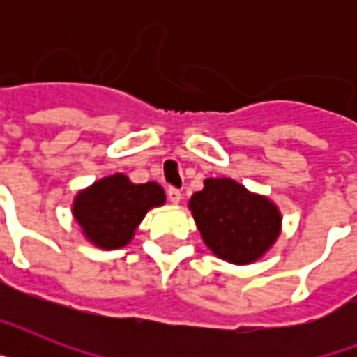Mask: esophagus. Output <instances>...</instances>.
Masks as SVG:
<instances>
[{"mask_svg":"<svg viewBox=\"0 0 357 357\" xmlns=\"http://www.w3.org/2000/svg\"><path fill=\"white\" fill-rule=\"evenodd\" d=\"M167 196L172 204H179V200H181V190L176 189V187H170V189L167 190Z\"/></svg>","mask_w":357,"mask_h":357,"instance_id":"obj_1","label":"esophagus"}]
</instances>
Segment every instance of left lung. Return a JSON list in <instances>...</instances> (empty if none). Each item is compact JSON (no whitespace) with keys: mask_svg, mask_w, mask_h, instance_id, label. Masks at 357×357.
<instances>
[{"mask_svg":"<svg viewBox=\"0 0 357 357\" xmlns=\"http://www.w3.org/2000/svg\"><path fill=\"white\" fill-rule=\"evenodd\" d=\"M189 206L213 254L229 263H252L280 235V213L263 196L250 195L228 178H209Z\"/></svg>","mask_w":357,"mask_h":357,"instance_id":"1","label":"left lung"}]
</instances>
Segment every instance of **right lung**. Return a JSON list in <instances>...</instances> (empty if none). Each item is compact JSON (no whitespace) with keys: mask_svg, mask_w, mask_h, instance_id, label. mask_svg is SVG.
Instances as JSON below:
<instances>
[{"mask_svg":"<svg viewBox=\"0 0 357 357\" xmlns=\"http://www.w3.org/2000/svg\"><path fill=\"white\" fill-rule=\"evenodd\" d=\"M162 204L161 185H135L123 174H114L75 198L74 217L92 243L113 250L129 243L150 207Z\"/></svg>","mask_w":357,"mask_h":357,"instance_id":"add662e5","label":"right lung"}]
</instances>
